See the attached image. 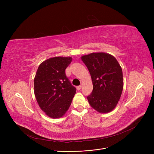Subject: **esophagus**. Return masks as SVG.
<instances>
[{
	"instance_id": "esophagus-1",
	"label": "esophagus",
	"mask_w": 154,
	"mask_h": 154,
	"mask_svg": "<svg viewBox=\"0 0 154 154\" xmlns=\"http://www.w3.org/2000/svg\"><path fill=\"white\" fill-rule=\"evenodd\" d=\"M81 85H79V86H77L76 88H77V91H79V90H80V88H81Z\"/></svg>"
}]
</instances>
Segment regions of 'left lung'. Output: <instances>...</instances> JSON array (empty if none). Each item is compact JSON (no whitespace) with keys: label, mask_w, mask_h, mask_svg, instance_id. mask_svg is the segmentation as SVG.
Here are the masks:
<instances>
[{"label":"left lung","mask_w":154,"mask_h":154,"mask_svg":"<svg viewBox=\"0 0 154 154\" xmlns=\"http://www.w3.org/2000/svg\"><path fill=\"white\" fill-rule=\"evenodd\" d=\"M92 78L93 91L87 96L91 106L99 113L114 110L122 95V69L114 56L95 52L81 57Z\"/></svg>","instance_id":"left-lung-1"}]
</instances>
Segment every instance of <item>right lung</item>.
<instances>
[{
  "mask_svg": "<svg viewBox=\"0 0 154 154\" xmlns=\"http://www.w3.org/2000/svg\"><path fill=\"white\" fill-rule=\"evenodd\" d=\"M70 57H55L40 64L34 78V94L40 108L49 117H62L76 93L66 75Z\"/></svg>",
  "mask_w": 154,
  "mask_h": 154,
  "instance_id": "right-lung-1",
  "label": "right lung"
}]
</instances>
